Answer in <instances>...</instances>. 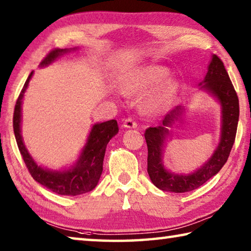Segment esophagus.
Returning a JSON list of instances; mask_svg holds the SVG:
<instances>
[{"label":"esophagus","instance_id":"esophagus-1","mask_svg":"<svg viewBox=\"0 0 251 251\" xmlns=\"http://www.w3.org/2000/svg\"><path fill=\"white\" fill-rule=\"evenodd\" d=\"M137 126H138L137 122H135V121L133 120V119H131V118L126 119L125 122H123V128H126V129H134V128H137Z\"/></svg>","mask_w":251,"mask_h":251}]
</instances>
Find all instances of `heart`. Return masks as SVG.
Returning a JSON list of instances; mask_svg holds the SVG:
<instances>
[{"label":"heart","instance_id":"b5f03b06","mask_svg":"<svg viewBox=\"0 0 251 251\" xmlns=\"http://www.w3.org/2000/svg\"><path fill=\"white\" fill-rule=\"evenodd\" d=\"M169 74L170 69L164 66H147L126 75L120 82V89L126 96L139 95L157 83L143 96L141 104L149 113H163L172 107L178 87L174 78L164 79Z\"/></svg>","mask_w":251,"mask_h":251}]
</instances>
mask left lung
Instances as JSON below:
<instances>
[{
  "instance_id": "obj_1",
  "label": "left lung",
  "mask_w": 251,
  "mask_h": 251,
  "mask_svg": "<svg viewBox=\"0 0 251 251\" xmlns=\"http://www.w3.org/2000/svg\"><path fill=\"white\" fill-rule=\"evenodd\" d=\"M200 90L212 96L219 104L221 134L213 154L199 169L187 174L174 173L166 168L163 161L168 140L172 137L175 126L182 122L187 105H177L166 114L161 126L146 130L149 176L157 188L164 192L185 193L199 188L222 170L234 146L239 120V101L225 66L216 55H212L207 73L200 82Z\"/></svg>"
}]
</instances>
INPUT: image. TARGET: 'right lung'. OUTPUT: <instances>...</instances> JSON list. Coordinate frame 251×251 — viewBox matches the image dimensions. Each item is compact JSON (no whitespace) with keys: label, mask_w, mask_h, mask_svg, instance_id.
<instances>
[{"label":"right lung","mask_w":251,"mask_h":251,"mask_svg":"<svg viewBox=\"0 0 251 251\" xmlns=\"http://www.w3.org/2000/svg\"><path fill=\"white\" fill-rule=\"evenodd\" d=\"M77 50L78 47L51 50L42 61L39 67H46L59 57ZM33 75L34 72L29 74L27 80L25 81L23 89L16 101L14 118H13V128H14L17 147L25 164L35 181L56 194L76 196L90 192L99 182L102 173L105 148L110 140L118 134V123L116 120H109L92 125L86 143L83 144L76 162L73 165L54 170L39 164L28 152L22 137V104H23L24 94Z\"/></svg>","instance_id":"add662e5"}]
</instances>
